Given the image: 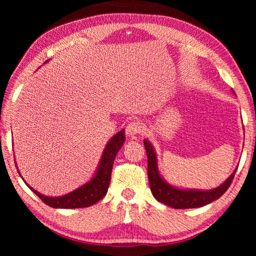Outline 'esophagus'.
<instances>
[{
	"instance_id": "esophagus-1",
	"label": "esophagus",
	"mask_w": 256,
	"mask_h": 256,
	"mask_svg": "<svg viewBox=\"0 0 256 256\" xmlns=\"http://www.w3.org/2000/svg\"><path fill=\"white\" fill-rule=\"evenodd\" d=\"M143 132H144L143 124L140 122H136V121L128 123L126 125V128H125V134H126L128 136H135V135L140 134Z\"/></svg>"
}]
</instances>
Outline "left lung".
<instances>
[{
  "instance_id": "1",
  "label": "left lung",
  "mask_w": 256,
  "mask_h": 256,
  "mask_svg": "<svg viewBox=\"0 0 256 256\" xmlns=\"http://www.w3.org/2000/svg\"><path fill=\"white\" fill-rule=\"evenodd\" d=\"M233 94H236L232 90ZM144 145L148 154V182L150 192L154 197L166 206H170L174 209H192L199 208L212 201L219 199L224 194L234 177L236 168L231 175L226 178L224 182H222L220 186L209 190H201V189H186L172 186L170 182H167L164 177L162 176L158 168V160H157V154L154 146L148 138L144 140Z\"/></svg>"
}]
</instances>
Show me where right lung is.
<instances>
[{"label":"right lung","instance_id":"right-lung-1","mask_svg":"<svg viewBox=\"0 0 256 256\" xmlns=\"http://www.w3.org/2000/svg\"><path fill=\"white\" fill-rule=\"evenodd\" d=\"M50 60H47V64ZM125 142V132L124 128L118 132L116 135L108 140L104 150H103L102 156L100 158L99 164L96 166V170L94 174V176L90 178V180L86 184H81L77 189L72 190L66 194L58 196V197H50V196H45L40 192H38L32 187H30L27 184L23 176L20 175L18 170V167L15 166L18 170L20 176L23 179L24 182L28 186V188L34 192L36 196L40 198L44 204L52 206V208H58V209H76V208H86V206H90L94 204L98 201L101 200L108 192V184L111 180V172H112V166L116 156L120 148H122Z\"/></svg>","mask_w":256,"mask_h":256}]
</instances>
